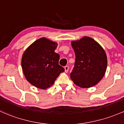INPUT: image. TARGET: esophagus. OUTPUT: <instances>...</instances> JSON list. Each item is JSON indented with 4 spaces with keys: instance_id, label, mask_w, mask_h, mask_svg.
<instances>
[{
    "instance_id": "34e87169",
    "label": "esophagus",
    "mask_w": 124,
    "mask_h": 124,
    "mask_svg": "<svg viewBox=\"0 0 124 124\" xmlns=\"http://www.w3.org/2000/svg\"><path fill=\"white\" fill-rule=\"evenodd\" d=\"M64 69H65V72H68V70H69V66H68V65L65 66L64 67Z\"/></svg>"
}]
</instances>
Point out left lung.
<instances>
[{"instance_id":"1","label":"left lung","mask_w":124,"mask_h":124,"mask_svg":"<svg viewBox=\"0 0 124 124\" xmlns=\"http://www.w3.org/2000/svg\"><path fill=\"white\" fill-rule=\"evenodd\" d=\"M71 44L75 54V62L70 78L81 88L95 86L107 70V58L104 50L95 40L87 36L72 41Z\"/></svg>"}]
</instances>
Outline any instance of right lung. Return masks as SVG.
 I'll list each match as a JSON object with an SVG mask.
<instances>
[{
	"mask_svg": "<svg viewBox=\"0 0 124 124\" xmlns=\"http://www.w3.org/2000/svg\"><path fill=\"white\" fill-rule=\"evenodd\" d=\"M57 43L45 38L34 42L24 51L22 68L26 79L33 86L45 89L65 71L59 65V55L55 52Z\"/></svg>",
	"mask_w": 124,
	"mask_h": 124,
	"instance_id": "right-lung-1",
	"label": "right lung"
}]
</instances>
